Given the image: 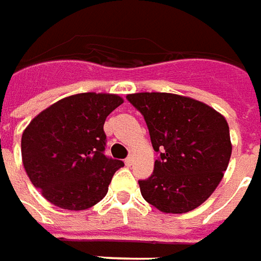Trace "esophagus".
<instances>
[{
	"instance_id": "1",
	"label": "esophagus",
	"mask_w": 261,
	"mask_h": 261,
	"mask_svg": "<svg viewBox=\"0 0 261 261\" xmlns=\"http://www.w3.org/2000/svg\"><path fill=\"white\" fill-rule=\"evenodd\" d=\"M132 163H134V157H126V159H125V164H126L127 167H130V166H132Z\"/></svg>"
}]
</instances>
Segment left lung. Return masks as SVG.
I'll return each instance as SVG.
<instances>
[{
    "label": "left lung",
    "instance_id": "8db88e82",
    "mask_svg": "<svg viewBox=\"0 0 261 261\" xmlns=\"http://www.w3.org/2000/svg\"><path fill=\"white\" fill-rule=\"evenodd\" d=\"M126 99L143 115L159 153L153 174L139 180L142 197L166 214H184L210 198L232 154L226 119L193 98L138 92Z\"/></svg>",
    "mask_w": 261,
    "mask_h": 261
}]
</instances>
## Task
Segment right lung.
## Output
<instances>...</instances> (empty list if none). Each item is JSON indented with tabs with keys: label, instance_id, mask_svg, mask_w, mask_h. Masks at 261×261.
<instances>
[{
	"label": "right lung",
	"instance_id": "add662e5",
	"mask_svg": "<svg viewBox=\"0 0 261 261\" xmlns=\"http://www.w3.org/2000/svg\"><path fill=\"white\" fill-rule=\"evenodd\" d=\"M122 102L115 94H75L42 111L28 125L21 140L22 163L49 202L83 211L107 195L123 162L104 154V123Z\"/></svg>",
	"mask_w": 261,
	"mask_h": 261
}]
</instances>
